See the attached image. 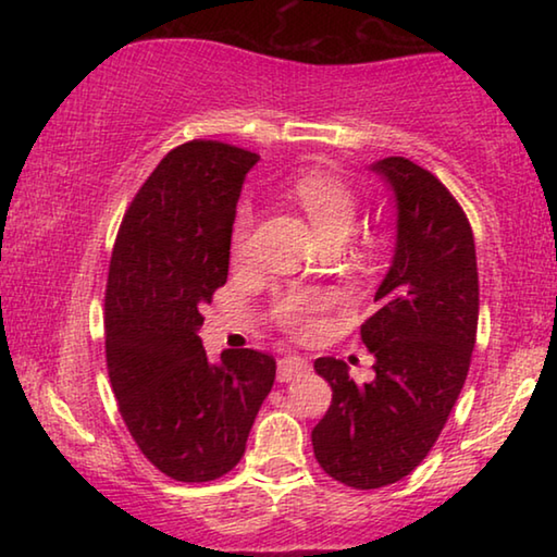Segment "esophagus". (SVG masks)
Segmentation results:
<instances>
[{"mask_svg": "<svg viewBox=\"0 0 557 557\" xmlns=\"http://www.w3.org/2000/svg\"><path fill=\"white\" fill-rule=\"evenodd\" d=\"M305 373H309V361L301 356H285L277 363V381L280 383H289Z\"/></svg>", "mask_w": 557, "mask_h": 557, "instance_id": "1", "label": "esophagus"}]
</instances>
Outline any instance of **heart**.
<instances>
[{
  "label": "heart",
  "mask_w": 557,
  "mask_h": 557,
  "mask_svg": "<svg viewBox=\"0 0 557 557\" xmlns=\"http://www.w3.org/2000/svg\"><path fill=\"white\" fill-rule=\"evenodd\" d=\"M292 199L299 203V209L312 221L314 231L322 238L334 245L348 238V233L356 228L358 221V201L356 194L348 188L342 178L326 172H307L292 184ZM252 215L250 206H243L235 215L233 233H231V252L235 262H245L250 258V240H252ZM332 305V295L326 289L317 287H287L272 297L270 317L282 332L289 336L305 338L317 332L319 312Z\"/></svg>",
  "instance_id": "b5f03b06"
}]
</instances>
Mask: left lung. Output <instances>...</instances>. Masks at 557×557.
<instances>
[{
	"instance_id": "8db88e82",
	"label": "left lung",
	"mask_w": 557,
	"mask_h": 557,
	"mask_svg": "<svg viewBox=\"0 0 557 557\" xmlns=\"http://www.w3.org/2000/svg\"><path fill=\"white\" fill-rule=\"evenodd\" d=\"M371 169L398 209L393 262L361 326L375 379L356 383L342 358L314 361L332 385L312 430L314 457L354 488L400 482L428 457L467 381L479 322L474 235L455 196L405 157Z\"/></svg>"
}]
</instances>
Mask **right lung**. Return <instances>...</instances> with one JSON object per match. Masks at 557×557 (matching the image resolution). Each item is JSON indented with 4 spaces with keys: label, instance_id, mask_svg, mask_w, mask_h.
I'll list each match as a JSON object with an SVG mask.
<instances>
[{
    "label": "right lung",
    "instance_id": "right-lung-1",
    "mask_svg": "<svg viewBox=\"0 0 557 557\" xmlns=\"http://www.w3.org/2000/svg\"><path fill=\"white\" fill-rule=\"evenodd\" d=\"M258 154L211 139L169 152L139 188L112 248L106 356L120 414L143 455L176 482L238 465L275 358L252 348L211 363L201 309L228 280L231 233Z\"/></svg>",
    "mask_w": 557,
    "mask_h": 557
}]
</instances>
